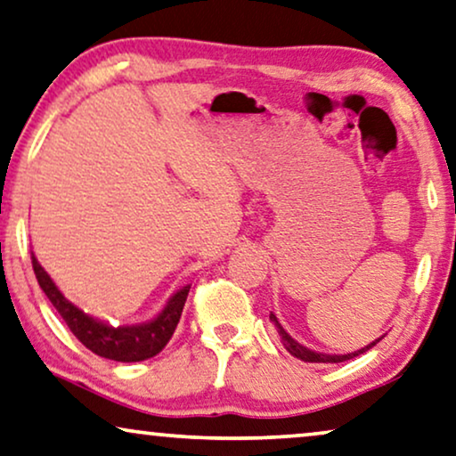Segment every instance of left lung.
<instances>
[{
	"mask_svg": "<svg viewBox=\"0 0 456 456\" xmlns=\"http://www.w3.org/2000/svg\"><path fill=\"white\" fill-rule=\"evenodd\" d=\"M269 321L273 322L275 325V329H277V333H280V338H281V341H283V346H286V349L289 354L294 355V358H298V360H302V362H322V364H338V362H346V360H352V358H355V355H360V354H364V352H368V349H370L372 346H376V341H372L370 346H366V347H362V349H358V352H354V354H346V355H329V354H319V352H313V349H308V347H305V346H300L298 341H294L292 338H289V335L283 331V327L280 325V321H277V316L275 314H269Z\"/></svg>",
	"mask_w": 456,
	"mask_h": 456,
	"instance_id": "8db88e82",
	"label": "left lung"
}]
</instances>
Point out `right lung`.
<instances>
[{"label":"right lung","mask_w":456,"mask_h":456,"mask_svg":"<svg viewBox=\"0 0 456 456\" xmlns=\"http://www.w3.org/2000/svg\"><path fill=\"white\" fill-rule=\"evenodd\" d=\"M32 269H35L38 286L43 288V292L47 294L51 305L61 314L65 325L80 339L82 346L88 347L96 355H102V358L115 362H142L160 354L164 346L173 338L176 325H179L183 306L187 302V294L191 288L184 286L183 289H179L154 321L134 327H113L107 325V322L92 319V316L84 314L80 308L71 305L69 300H65L63 294L53 283L49 273L37 261L35 255H32Z\"/></svg>","instance_id":"1"}]
</instances>
